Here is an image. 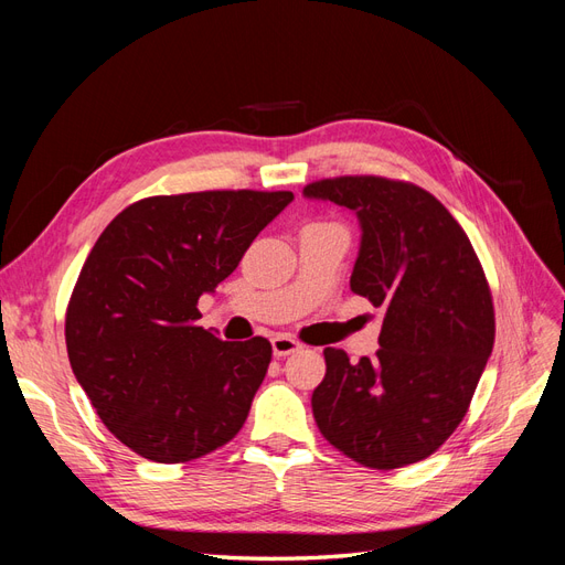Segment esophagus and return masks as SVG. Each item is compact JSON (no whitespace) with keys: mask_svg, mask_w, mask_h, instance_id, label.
Here are the masks:
<instances>
[{"mask_svg":"<svg viewBox=\"0 0 565 565\" xmlns=\"http://www.w3.org/2000/svg\"><path fill=\"white\" fill-rule=\"evenodd\" d=\"M270 347H273V355H278V358H285V355L301 349L299 341L292 339V337H287V334H276V337H273L270 339Z\"/></svg>","mask_w":565,"mask_h":565,"instance_id":"esophagus-1","label":"esophagus"}]
</instances>
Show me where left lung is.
Returning a JSON list of instances; mask_svg holds the SVG:
<instances>
[{
  "label": "left lung",
  "instance_id": "1",
  "mask_svg": "<svg viewBox=\"0 0 565 565\" xmlns=\"http://www.w3.org/2000/svg\"><path fill=\"white\" fill-rule=\"evenodd\" d=\"M361 224L351 292L384 311L380 351L351 363L324 349L313 417L337 450L370 469L436 452L467 415L494 341L492 297L467 233L424 188L382 177L322 179Z\"/></svg>",
  "mask_w": 565,
  "mask_h": 565
}]
</instances>
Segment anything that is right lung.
I'll return each mask as SVG.
<instances>
[{
  "label": "right lung",
  "instance_id": "right-lung-1",
  "mask_svg": "<svg viewBox=\"0 0 565 565\" xmlns=\"http://www.w3.org/2000/svg\"><path fill=\"white\" fill-rule=\"evenodd\" d=\"M292 200L289 191L158 195L100 233L67 303L65 344L96 415L136 455L191 461L243 429L270 344L202 330L198 299Z\"/></svg>",
  "mask_w": 565,
  "mask_h": 565
}]
</instances>
